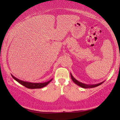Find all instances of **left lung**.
<instances>
[{"instance_id":"obj_1","label":"left lung","mask_w":120,"mask_h":120,"mask_svg":"<svg viewBox=\"0 0 120 120\" xmlns=\"http://www.w3.org/2000/svg\"><path fill=\"white\" fill-rule=\"evenodd\" d=\"M70 76H71V78L72 80H73L74 82L75 83H76L77 85H78V86H79L81 87H82L83 88H93V87H97L98 86H99V85H101V84H102V83L104 82V81L103 82H101V83H97V84H86V83H82L81 82L77 80L76 79H75L74 78L73 75L71 73H70Z\"/></svg>"}]
</instances>
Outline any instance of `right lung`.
<instances>
[{
	"instance_id": "right-lung-1",
	"label": "right lung",
	"mask_w": 120,
	"mask_h": 120,
	"mask_svg": "<svg viewBox=\"0 0 120 120\" xmlns=\"http://www.w3.org/2000/svg\"><path fill=\"white\" fill-rule=\"evenodd\" d=\"M11 75L12 78H14L16 81H17L18 82H19L20 84L22 85L23 86L26 87H27L28 88H30V89H35V88H41L44 87H45L46 86V85H48L49 83L52 80V79H51L50 80H49V81L47 82H45L33 83V82H30L22 81V80H19V79L16 78V77H15L14 75H12V74Z\"/></svg>"
}]
</instances>
